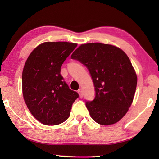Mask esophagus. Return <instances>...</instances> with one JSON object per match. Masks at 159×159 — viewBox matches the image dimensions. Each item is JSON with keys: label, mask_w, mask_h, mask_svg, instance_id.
I'll return each mask as SVG.
<instances>
[{"label": "esophagus", "mask_w": 159, "mask_h": 159, "mask_svg": "<svg viewBox=\"0 0 159 159\" xmlns=\"http://www.w3.org/2000/svg\"><path fill=\"white\" fill-rule=\"evenodd\" d=\"M78 93H79V96L80 97V98H83V90H82L81 89H79V90H78Z\"/></svg>", "instance_id": "1"}]
</instances>
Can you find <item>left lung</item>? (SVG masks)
Returning <instances> with one entry per match:
<instances>
[{
	"instance_id": "obj_1",
	"label": "left lung",
	"mask_w": 159,
	"mask_h": 159,
	"mask_svg": "<svg viewBox=\"0 0 159 159\" xmlns=\"http://www.w3.org/2000/svg\"><path fill=\"white\" fill-rule=\"evenodd\" d=\"M71 58L84 64L92 77L95 98L85 103L90 116L104 125L119 121L131 106L138 82L127 55L114 45L90 43L80 45Z\"/></svg>"
}]
</instances>
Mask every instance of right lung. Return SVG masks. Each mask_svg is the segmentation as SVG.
<instances>
[{"mask_svg": "<svg viewBox=\"0 0 159 159\" xmlns=\"http://www.w3.org/2000/svg\"><path fill=\"white\" fill-rule=\"evenodd\" d=\"M76 43L45 42L32 51L22 72V93L31 114L44 125L60 124L69 118L79 94L70 89L61 66Z\"/></svg>", "mask_w": 159, "mask_h": 159, "instance_id": "1", "label": "right lung"}]
</instances>
